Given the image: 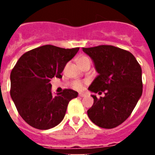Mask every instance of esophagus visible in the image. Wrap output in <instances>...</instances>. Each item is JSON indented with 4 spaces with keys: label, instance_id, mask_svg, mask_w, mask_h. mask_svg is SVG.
<instances>
[{
    "label": "esophagus",
    "instance_id": "esophagus-1",
    "mask_svg": "<svg viewBox=\"0 0 155 155\" xmlns=\"http://www.w3.org/2000/svg\"><path fill=\"white\" fill-rule=\"evenodd\" d=\"M78 95L80 97H84V96H85V94H83V93H79Z\"/></svg>",
    "mask_w": 155,
    "mask_h": 155
}]
</instances>
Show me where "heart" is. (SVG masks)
<instances>
[{"mask_svg": "<svg viewBox=\"0 0 155 155\" xmlns=\"http://www.w3.org/2000/svg\"><path fill=\"white\" fill-rule=\"evenodd\" d=\"M77 63H78V64L79 65V67H81V66H82L83 64H85L86 63H91V61H90V59L87 57H86V56H81V57H79L77 59ZM86 83H87V81H82L77 80L71 82V86L72 88H74V89L80 91V90H81L82 88H83V87H84V85Z\"/></svg>", "mask_w": 155, "mask_h": 155, "instance_id": "b5f03b06", "label": "heart"}]
</instances>
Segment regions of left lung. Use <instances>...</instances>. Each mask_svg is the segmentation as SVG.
<instances>
[{
	"label": "left lung",
	"instance_id": "obj_1",
	"mask_svg": "<svg viewBox=\"0 0 155 155\" xmlns=\"http://www.w3.org/2000/svg\"><path fill=\"white\" fill-rule=\"evenodd\" d=\"M94 61L98 76L88 89L105 96L94 98L87 116L98 127L113 129L123 124L143 91L140 65L130 52L110 45L82 48Z\"/></svg>",
	"mask_w": 155,
	"mask_h": 155
}]
</instances>
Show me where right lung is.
Returning <instances> with one entry per match:
<instances>
[{
	"label": "right lung",
	"mask_w": 155,
	"mask_h": 155,
	"mask_svg": "<svg viewBox=\"0 0 155 155\" xmlns=\"http://www.w3.org/2000/svg\"><path fill=\"white\" fill-rule=\"evenodd\" d=\"M78 50L79 47L45 45L18 59L11 72L10 94L19 115L28 125L48 130L62 121L68 103L78 93L66 88L53 96L50 81L53 77L62 78L64 67Z\"/></svg>",
	"instance_id": "right-lung-1"
}]
</instances>
